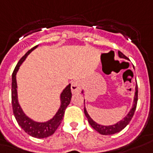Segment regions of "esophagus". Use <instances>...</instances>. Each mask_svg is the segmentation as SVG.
Wrapping results in <instances>:
<instances>
[{
	"mask_svg": "<svg viewBox=\"0 0 153 153\" xmlns=\"http://www.w3.org/2000/svg\"><path fill=\"white\" fill-rule=\"evenodd\" d=\"M81 89V84L79 81H74L71 85V90L73 93H78L79 92Z\"/></svg>",
	"mask_w": 153,
	"mask_h": 153,
	"instance_id": "obj_1",
	"label": "esophagus"
}]
</instances>
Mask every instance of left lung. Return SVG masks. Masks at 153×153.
I'll return each instance as SVG.
<instances>
[{"instance_id":"left-lung-1","label":"left lung","mask_w":153,"mask_h":153,"mask_svg":"<svg viewBox=\"0 0 153 153\" xmlns=\"http://www.w3.org/2000/svg\"><path fill=\"white\" fill-rule=\"evenodd\" d=\"M118 55L120 57V59H124L128 60V58L126 56H125L121 52H118ZM134 68V66H133ZM82 94H84V90H82L81 92ZM137 94H138V90H137V84L136 85V88H135V95H134L133 99V103H132V106L131 108V110L129 111V112L126 114V116H125L123 119H121L120 120H119L118 122H116V124L114 125H110V126H104V125L98 124L97 122H95L91 117L90 116V115L88 114L87 112V110L85 108V116L87 117L88 119V121L90 124V126L93 127V128L98 131L99 133L101 134V135H113V134H116L117 132L120 131L121 130L123 129L129 124V122L131 121L132 116L134 115V112L136 111V108H137ZM85 95V94H84Z\"/></svg>"}]
</instances>
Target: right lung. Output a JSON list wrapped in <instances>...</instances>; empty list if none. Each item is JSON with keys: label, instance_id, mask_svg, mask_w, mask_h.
I'll return each instance as SVG.
<instances>
[{"label": "right lung", "instance_id": "obj_1", "mask_svg": "<svg viewBox=\"0 0 153 153\" xmlns=\"http://www.w3.org/2000/svg\"><path fill=\"white\" fill-rule=\"evenodd\" d=\"M38 46V45H37ZM37 46L33 47L30 50L26 53V54L20 59L17 63L15 69L12 74V79H11V104H12V109L13 113L17 123L24 130L25 132L30 135L31 137L36 138H46L50 137L54 133L55 131L59 127V126L63 120V115L65 109L67 108L72 97L71 93V85H68L60 94V106H59L58 111L56 112L53 118L50 120L43 121V122H38L34 120L32 118L27 116L25 112L23 111L22 108L21 107L18 101V93H17V83H16V74L19 69L20 66L24 62L27 57L28 56Z\"/></svg>", "mask_w": 153, "mask_h": 153}]
</instances>
